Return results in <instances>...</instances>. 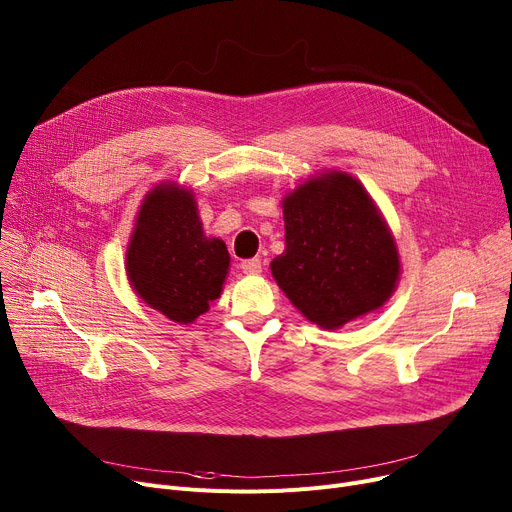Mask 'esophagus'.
<instances>
[{
	"mask_svg": "<svg viewBox=\"0 0 512 512\" xmlns=\"http://www.w3.org/2000/svg\"><path fill=\"white\" fill-rule=\"evenodd\" d=\"M240 270L245 272V274H249V276L261 274V259H247V261H242V263H240Z\"/></svg>",
	"mask_w": 512,
	"mask_h": 512,
	"instance_id": "obj_1",
	"label": "esophagus"
}]
</instances>
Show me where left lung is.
<instances>
[{"label": "left lung", "instance_id": "obj_1", "mask_svg": "<svg viewBox=\"0 0 512 512\" xmlns=\"http://www.w3.org/2000/svg\"><path fill=\"white\" fill-rule=\"evenodd\" d=\"M286 249L272 276L311 324L338 330L384 307L400 255L382 211L348 172L326 170L282 199Z\"/></svg>", "mask_w": 512, "mask_h": 512}]
</instances>
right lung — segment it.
<instances>
[{"label": "right lung", "mask_w": 512, "mask_h": 512, "mask_svg": "<svg viewBox=\"0 0 512 512\" xmlns=\"http://www.w3.org/2000/svg\"><path fill=\"white\" fill-rule=\"evenodd\" d=\"M230 270L222 238L207 236L191 188L159 182L145 195L126 247L137 297L174 324H193L220 299Z\"/></svg>", "instance_id": "add662e5"}]
</instances>
